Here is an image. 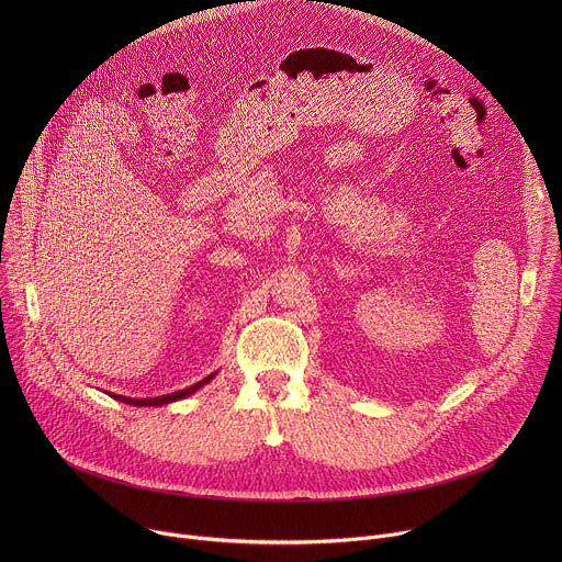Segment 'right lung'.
<instances>
[{"label":"right lung","mask_w":562,"mask_h":562,"mask_svg":"<svg viewBox=\"0 0 562 562\" xmlns=\"http://www.w3.org/2000/svg\"><path fill=\"white\" fill-rule=\"evenodd\" d=\"M213 375H215V373L206 375L204 380H200V382H195V384H191V386H187V389H182V391L167 393V395H157V397H142V400H137V397H126V395H115V393H111V395H113L115 400H120V403H126V405H133V407H162V405L176 403V400H182V397L195 393L200 386H204L206 382H211Z\"/></svg>","instance_id":"1"}]
</instances>
